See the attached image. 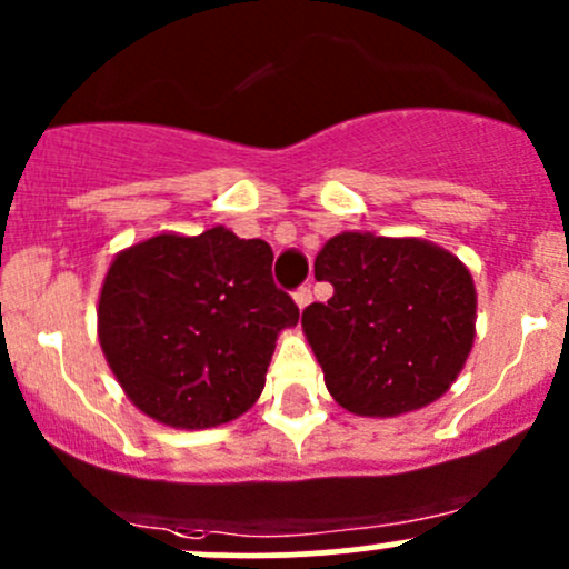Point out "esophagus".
<instances>
[{
    "mask_svg": "<svg viewBox=\"0 0 569 569\" xmlns=\"http://www.w3.org/2000/svg\"><path fill=\"white\" fill-rule=\"evenodd\" d=\"M310 299H313V291H310V286H299V289L295 291V302L299 305V310L308 308Z\"/></svg>",
    "mask_w": 569,
    "mask_h": 569,
    "instance_id": "1",
    "label": "esophagus"
}]
</instances>
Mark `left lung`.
<instances>
[{"instance_id":"1","label":"left lung","mask_w":569,"mask_h":569,"mask_svg":"<svg viewBox=\"0 0 569 569\" xmlns=\"http://www.w3.org/2000/svg\"><path fill=\"white\" fill-rule=\"evenodd\" d=\"M332 299L302 327L327 389L359 416H399L446 395L476 337V286L457 256L423 240L346 232L316 256Z\"/></svg>"}]
</instances>
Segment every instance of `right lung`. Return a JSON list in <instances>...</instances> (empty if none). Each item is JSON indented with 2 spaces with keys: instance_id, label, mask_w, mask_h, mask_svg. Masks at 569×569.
Masks as SVG:
<instances>
[{
  "instance_id": "right-lung-1",
  "label": "right lung",
  "mask_w": 569,
  "mask_h": 569,
  "mask_svg": "<svg viewBox=\"0 0 569 569\" xmlns=\"http://www.w3.org/2000/svg\"><path fill=\"white\" fill-rule=\"evenodd\" d=\"M299 308L272 248L216 227L118 253L99 297V342L142 413L180 429L242 416L264 389L274 337Z\"/></svg>"
}]
</instances>
